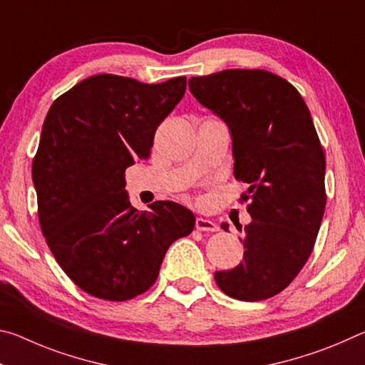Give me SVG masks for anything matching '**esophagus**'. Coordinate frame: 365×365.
Listing matches in <instances>:
<instances>
[{
	"mask_svg": "<svg viewBox=\"0 0 365 365\" xmlns=\"http://www.w3.org/2000/svg\"><path fill=\"white\" fill-rule=\"evenodd\" d=\"M195 225L200 232H217L219 230V227H217V224H215V222L209 220V219H202V217H197L196 222H195Z\"/></svg>",
	"mask_w": 365,
	"mask_h": 365,
	"instance_id": "34e87169",
	"label": "esophagus"
}]
</instances>
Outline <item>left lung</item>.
Segmentation results:
<instances>
[{
	"mask_svg": "<svg viewBox=\"0 0 365 365\" xmlns=\"http://www.w3.org/2000/svg\"><path fill=\"white\" fill-rule=\"evenodd\" d=\"M188 85L230 128L235 178L250 185L243 261L215 272V283L240 301L272 298L304 267L325 211V154L311 113L299 91L269 71L227 69Z\"/></svg>",
	"mask_w": 365,
	"mask_h": 365,
	"instance_id": "obj_1",
	"label": "left lung"
}]
</instances>
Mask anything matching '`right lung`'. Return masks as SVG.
<instances>
[{
    "mask_svg": "<svg viewBox=\"0 0 365 365\" xmlns=\"http://www.w3.org/2000/svg\"><path fill=\"white\" fill-rule=\"evenodd\" d=\"M187 90L100 73L61 95L43 122L32 163L38 220L67 277L95 298L127 301L159 275L165 251L195 228L190 209L156 201L138 212L125 169L148 159L154 133Z\"/></svg>",
    "mask_w": 365,
    "mask_h": 365,
    "instance_id": "add662e5",
    "label": "right lung"
}]
</instances>
